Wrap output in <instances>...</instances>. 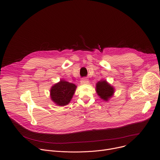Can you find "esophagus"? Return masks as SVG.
<instances>
[{
    "mask_svg": "<svg viewBox=\"0 0 160 160\" xmlns=\"http://www.w3.org/2000/svg\"><path fill=\"white\" fill-rule=\"evenodd\" d=\"M80 82H81L82 84H87V83H89V80H88V79L83 78V79H82V80L80 81Z\"/></svg>",
    "mask_w": 160,
    "mask_h": 160,
    "instance_id": "obj_1",
    "label": "esophagus"
}]
</instances>
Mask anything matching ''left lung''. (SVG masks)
I'll return each instance as SVG.
<instances>
[{
    "mask_svg": "<svg viewBox=\"0 0 160 160\" xmlns=\"http://www.w3.org/2000/svg\"><path fill=\"white\" fill-rule=\"evenodd\" d=\"M96 92L98 95L105 101H108L114 93V88L106 80H100L96 83Z\"/></svg>",
    "mask_w": 160,
    "mask_h": 160,
    "instance_id": "obj_1",
    "label": "left lung"
}]
</instances>
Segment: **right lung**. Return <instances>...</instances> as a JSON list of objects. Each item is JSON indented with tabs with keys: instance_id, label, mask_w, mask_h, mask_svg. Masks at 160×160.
I'll use <instances>...</instances> for the list:
<instances>
[{
	"instance_id": "right-lung-1",
	"label": "right lung",
	"mask_w": 160,
	"mask_h": 160,
	"mask_svg": "<svg viewBox=\"0 0 160 160\" xmlns=\"http://www.w3.org/2000/svg\"><path fill=\"white\" fill-rule=\"evenodd\" d=\"M76 88L75 84L61 80L52 87L51 99L57 105L65 106L70 102Z\"/></svg>"
}]
</instances>
